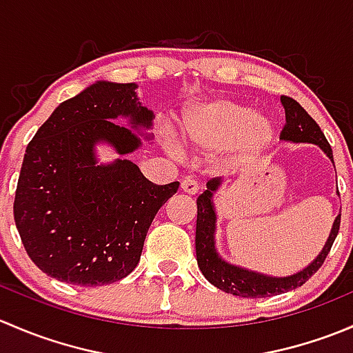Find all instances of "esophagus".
<instances>
[{
  "label": "esophagus",
  "mask_w": 353,
  "mask_h": 353,
  "mask_svg": "<svg viewBox=\"0 0 353 353\" xmlns=\"http://www.w3.org/2000/svg\"><path fill=\"white\" fill-rule=\"evenodd\" d=\"M181 190H183L186 194H196L199 190L198 181L193 179V177H186V179L181 181Z\"/></svg>",
  "instance_id": "obj_1"
}]
</instances>
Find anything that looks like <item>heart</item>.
Listing matches in <instances>:
<instances>
[{
    "instance_id": "heart-1",
    "label": "heart",
    "mask_w": 353,
    "mask_h": 353,
    "mask_svg": "<svg viewBox=\"0 0 353 353\" xmlns=\"http://www.w3.org/2000/svg\"><path fill=\"white\" fill-rule=\"evenodd\" d=\"M183 134L190 143L203 148L229 145L232 160L245 163L273 141L275 128L265 116L232 101H213L186 110Z\"/></svg>"
}]
</instances>
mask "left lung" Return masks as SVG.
I'll use <instances>...</instances> for the list:
<instances>
[{
  "mask_svg": "<svg viewBox=\"0 0 353 353\" xmlns=\"http://www.w3.org/2000/svg\"><path fill=\"white\" fill-rule=\"evenodd\" d=\"M283 109H285V124H283L282 131H280V140L283 141H294V143H314L321 147V150L333 160V152L326 140L325 133L321 128L318 126L314 119L305 112V109L294 101L292 97L282 95ZM220 186V179L208 181L206 184V191L201 193L196 199L198 206V216H196V259L198 266L205 279L208 280L212 285H215L220 290L227 292V294L239 295V297L248 299H259V297H272V295L283 294V292L294 290V288L304 285L316 272L323 266L326 256H328L331 245L340 230V219L341 213L336 216L333 223V229L328 237V243L325 244L323 251L319 252L318 258L304 268L302 272L295 273L292 276H283V279H275V276H266L261 273L249 272V270L239 268V266L229 265L223 261L215 249V241H213V234H215V210H213V191Z\"/></svg>",
  "mask_w": 353,
  "mask_h": 353,
  "instance_id": "1",
  "label": "left lung"
}]
</instances>
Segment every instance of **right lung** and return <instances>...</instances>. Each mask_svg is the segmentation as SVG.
I'll use <instances>...</instances> for the list:
<instances>
[{"label":"right lung","mask_w":353,"mask_h":353,"mask_svg":"<svg viewBox=\"0 0 353 353\" xmlns=\"http://www.w3.org/2000/svg\"><path fill=\"white\" fill-rule=\"evenodd\" d=\"M134 83L97 81L56 108L25 150L13 215L25 251L49 276L81 287L117 282L137 268L160 206L179 183L154 184L137 163L97 165L94 145L119 155L141 145L128 128H150L154 112Z\"/></svg>","instance_id":"right-lung-1"}]
</instances>
